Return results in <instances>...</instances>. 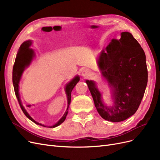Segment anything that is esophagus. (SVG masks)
Here are the masks:
<instances>
[{"instance_id":"34e87169","label":"esophagus","mask_w":160,"mask_h":160,"mask_svg":"<svg viewBox=\"0 0 160 160\" xmlns=\"http://www.w3.org/2000/svg\"><path fill=\"white\" fill-rule=\"evenodd\" d=\"M91 71L88 69H83V71H82L81 72V75L82 77H85V78H87V77H88L91 75Z\"/></svg>"}]
</instances>
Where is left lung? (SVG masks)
I'll return each instance as SVG.
<instances>
[{"instance_id":"1","label":"left lung","mask_w":160,"mask_h":160,"mask_svg":"<svg viewBox=\"0 0 160 160\" xmlns=\"http://www.w3.org/2000/svg\"><path fill=\"white\" fill-rule=\"evenodd\" d=\"M101 52L98 62L101 75L107 80L113 105H106L95 82L86 80L95 106L104 119L124 121L138 110L148 83V69L144 51L130 32L121 33Z\"/></svg>"}]
</instances>
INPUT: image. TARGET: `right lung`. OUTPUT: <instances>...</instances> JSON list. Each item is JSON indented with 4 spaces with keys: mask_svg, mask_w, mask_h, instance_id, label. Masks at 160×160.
I'll use <instances>...</instances> for the list:
<instances>
[{
    "mask_svg": "<svg viewBox=\"0 0 160 160\" xmlns=\"http://www.w3.org/2000/svg\"><path fill=\"white\" fill-rule=\"evenodd\" d=\"M32 41L31 40H28L22 43V45H21L20 48H19V50L17 54V57L15 59V62H14V64L13 66V69H12V83L14 86V92H15V95L17 98L18 99V101L19 103V105H20L21 109L22 110L23 113H25V115L27 116V117L31 121H32V122L35 123L43 127H46V128H55L59 126V125H61L62 122H64L66 119V116L68 113V109H69V106L71 103V93L72 90L73 89L75 88V86L76 84L78 83L80 80V77L79 75L75 76L73 79H72L70 82H69L65 86V93L67 95V109L65 111V113H64L63 116L59 119V122L56 123L55 125H51V126H46V125H43L42 123H38L36 121L34 120L31 116L29 115L27 113V111L25 109V108L23 107V105L22 104L21 100L20 98V95H19V82H20V80L21 79L22 75L23 73V71H25V69L27 68V67L29 66L31 64V62H32L33 58L35 57V51L32 49H31L30 47L32 45Z\"/></svg>",
    "mask_w": 160,
    "mask_h": 160,
    "instance_id": "right-lung-1",
    "label": "right lung"
}]
</instances>
